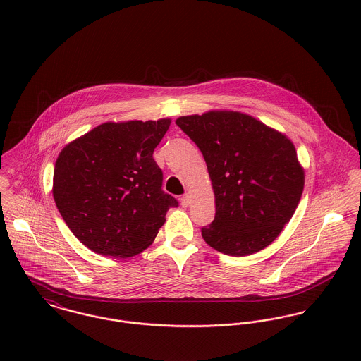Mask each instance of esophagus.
<instances>
[{"instance_id": "34e87169", "label": "esophagus", "mask_w": 361, "mask_h": 361, "mask_svg": "<svg viewBox=\"0 0 361 361\" xmlns=\"http://www.w3.org/2000/svg\"><path fill=\"white\" fill-rule=\"evenodd\" d=\"M180 204H182V207H189V204H190V196L186 193V195H183L182 196V199H180Z\"/></svg>"}]
</instances>
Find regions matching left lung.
Wrapping results in <instances>:
<instances>
[{
	"instance_id": "obj_1",
	"label": "left lung",
	"mask_w": 361,
	"mask_h": 361,
	"mask_svg": "<svg viewBox=\"0 0 361 361\" xmlns=\"http://www.w3.org/2000/svg\"><path fill=\"white\" fill-rule=\"evenodd\" d=\"M204 157L215 218L202 228L207 245L243 257L271 245L293 216L305 171L293 143L256 118L208 111L176 119Z\"/></svg>"
}]
</instances>
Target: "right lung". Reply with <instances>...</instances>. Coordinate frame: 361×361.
Listing matches in <instances>:
<instances>
[{"mask_svg":"<svg viewBox=\"0 0 361 361\" xmlns=\"http://www.w3.org/2000/svg\"><path fill=\"white\" fill-rule=\"evenodd\" d=\"M171 119L106 122L58 155L52 196L72 233L111 258L147 249L178 200L165 193L153 158Z\"/></svg>","mask_w":361,"mask_h":361,"instance_id":"add662e5","label":"right lung"}]
</instances>
